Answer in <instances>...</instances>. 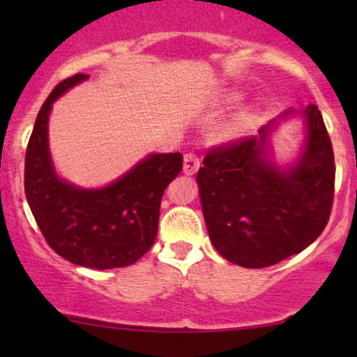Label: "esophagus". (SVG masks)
<instances>
[{
  "label": "esophagus",
  "instance_id": "1",
  "mask_svg": "<svg viewBox=\"0 0 357 357\" xmlns=\"http://www.w3.org/2000/svg\"><path fill=\"white\" fill-rule=\"evenodd\" d=\"M198 169H199V158H198V155H196L195 153L184 154V165H183L184 174L191 176V174H195Z\"/></svg>",
  "mask_w": 357,
  "mask_h": 357
}]
</instances>
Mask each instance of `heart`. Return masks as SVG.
Returning a JSON list of instances; mask_svg holds the SVG:
<instances>
[{"label":"heart","mask_w":357,"mask_h":357,"mask_svg":"<svg viewBox=\"0 0 357 357\" xmlns=\"http://www.w3.org/2000/svg\"><path fill=\"white\" fill-rule=\"evenodd\" d=\"M241 121H243V119H241V117L235 119V121H233L231 124L227 127V134H228V136H235V134L238 132V129H240V126H241Z\"/></svg>","instance_id":"obj_1"}]
</instances>
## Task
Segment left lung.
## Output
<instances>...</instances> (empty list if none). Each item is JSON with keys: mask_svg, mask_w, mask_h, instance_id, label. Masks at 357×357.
I'll return each mask as SVG.
<instances>
[{"mask_svg": "<svg viewBox=\"0 0 357 357\" xmlns=\"http://www.w3.org/2000/svg\"><path fill=\"white\" fill-rule=\"evenodd\" d=\"M306 121L301 158L280 168L269 159L268 137L278 120ZM334 153L321 110H287L258 130L213 147L196 183L213 247L231 264L264 268L301 253L326 228L334 199Z\"/></svg>", "mask_w": 357, "mask_h": 357, "instance_id": "left-lung-1", "label": "left lung"}]
</instances>
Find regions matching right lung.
<instances>
[{
	"label": "right lung",
	"instance_id": "obj_1",
	"mask_svg": "<svg viewBox=\"0 0 357 357\" xmlns=\"http://www.w3.org/2000/svg\"><path fill=\"white\" fill-rule=\"evenodd\" d=\"M87 79L85 73L68 77L43 102L24 155V195L53 252L80 267H127L153 247L162 192L181 173L183 155L149 154L96 190L59 178L48 147V116L53 102Z\"/></svg>",
	"mask_w": 357,
	"mask_h": 357
}]
</instances>
